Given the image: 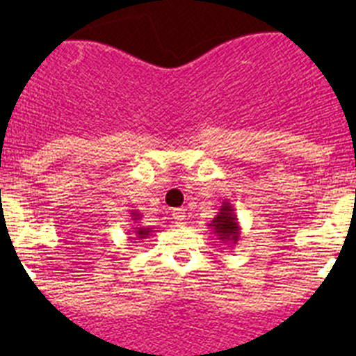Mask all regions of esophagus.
<instances>
[{
	"label": "esophagus",
	"instance_id": "obj_1",
	"mask_svg": "<svg viewBox=\"0 0 356 356\" xmlns=\"http://www.w3.org/2000/svg\"><path fill=\"white\" fill-rule=\"evenodd\" d=\"M172 215H174V218L177 220V224H184L186 220V208H175L174 211H172Z\"/></svg>",
	"mask_w": 356,
	"mask_h": 356
}]
</instances>
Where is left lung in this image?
<instances>
[{
  "label": "left lung",
  "mask_w": 356,
  "mask_h": 356,
  "mask_svg": "<svg viewBox=\"0 0 356 356\" xmlns=\"http://www.w3.org/2000/svg\"><path fill=\"white\" fill-rule=\"evenodd\" d=\"M208 225H210L211 232L217 236V239H220L224 245H238L239 238H241V225L238 222V215H236L234 207L227 200L222 203L217 215H215L213 220Z\"/></svg>",
  "instance_id": "obj_1"
}]
</instances>
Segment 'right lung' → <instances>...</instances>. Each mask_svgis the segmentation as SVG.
I'll use <instances>...</instances> for the list:
<instances>
[{"instance_id":"right-lung-1","label":"right lung","mask_w":356,"mask_h":356,"mask_svg":"<svg viewBox=\"0 0 356 356\" xmlns=\"http://www.w3.org/2000/svg\"><path fill=\"white\" fill-rule=\"evenodd\" d=\"M131 217H132V222H139L141 220V213H139L138 210H131ZM156 227H134V234H136V238L138 239H146V238H149V236L153 234V232H156L155 231Z\"/></svg>"}]
</instances>
